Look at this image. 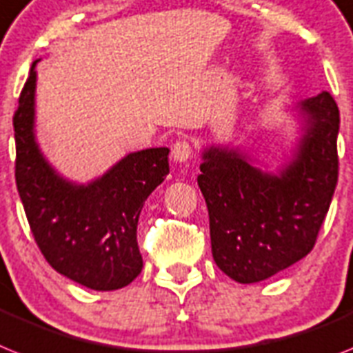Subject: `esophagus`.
I'll return each mask as SVG.
<instances>
[{"label":"esophagus","mask_w":353,"mask_h":353,"mask_svg":"<svg viewBox=\"0 0 353 353\" xmlns=\"http://www.w3.org/2000/svg\"><path fill=\"white\" fill-rule=\"evenodd\" d=\"M191 153H193V150H191V144H189L188 141H179L176 144L173 145V150H171V157H173L174 162H188L189 159H191Z\"/></svg>","instance_id":"1"}]
</instances>
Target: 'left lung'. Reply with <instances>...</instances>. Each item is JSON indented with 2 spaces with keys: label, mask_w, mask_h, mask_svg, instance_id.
I'll list each match as a JSON object with an SVG mask.
<instances>
[{
  "label": "left lung",
  "mask_w": 353,
  "mask_h": 353,
  "mask_svg": "<svg viewBox=\"0 0 353 353\" xmlns=\"http://www.w3.org/2000/svg\"><path fill=\"white\" fill-rule=\"evenodd\" d=\"M288 112L298 135L276 170L234 142L202 150L196 180L208 203L212 258L238 283H258L303 260L336 191V101L321 92Z\"/></svg>",
  "instance_id": "obj_1"
}]
</instances>
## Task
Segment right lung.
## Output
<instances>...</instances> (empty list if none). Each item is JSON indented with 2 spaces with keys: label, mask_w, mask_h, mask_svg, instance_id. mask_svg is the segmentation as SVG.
I'll return each mask as SVG.
<instances>
[{
  "label": "right lung",
  "mask_w": 353,
  "mask_h": 353,
  "mask_svg": "<svg viewBox=\"0 0 353 353\" xmlns=\"http://www.w3.org/2000/svg\"><path fill=\"white\" fill-rule=\"evenodd\" d=\"M14 115L16 183L37 245L59 274L92 290H117L142 270L137 223L142 205L170 173V148L117 160L90 182L66 179L36 135V65Z\"/></svg>",
  "instance_id": "right-lung-1"
}]
</instances>
